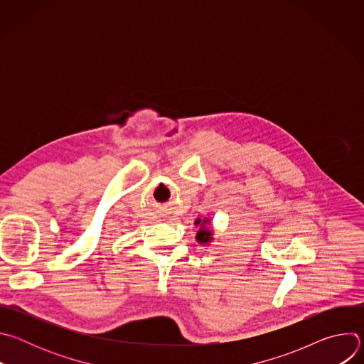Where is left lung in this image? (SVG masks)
Here are the masks:
<instances>
[{"mask_svg": "<svg viewBox=\"0 0 364 364\" xmlns=\"http://www.w3.org/2000/svg\"><path fill=\"white\" fill-rule=\"evenodd\" d=\"M196 226H198V232L196 235V240L198 243H203V245H209L212 240H213V232L212 229H209V225H210V219L205 218V219H197L194 222Z\"/></svg>", "mask_w": 364, "mask_h": 364, "instance_id": "obj_1", "label": "left lung"}]
</instances>
